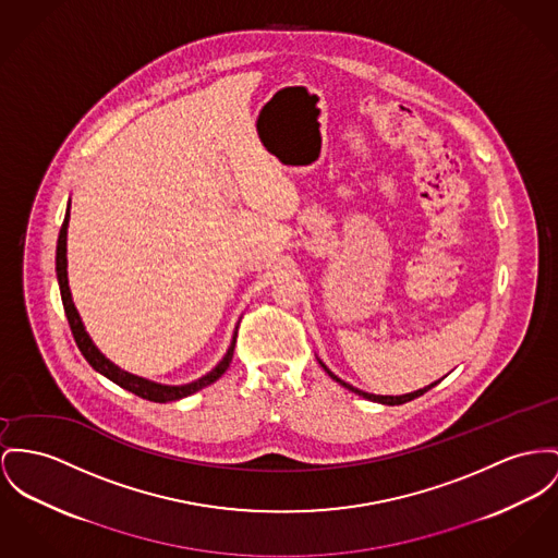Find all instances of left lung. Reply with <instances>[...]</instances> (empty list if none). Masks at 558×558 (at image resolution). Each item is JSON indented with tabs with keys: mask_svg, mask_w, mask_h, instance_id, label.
I'll return each instance as SVG.
<instances>
[{
	"mask_svg": "<svg viewBox=\"0 0 558 558\" xmlns=\"http://www.w3.org/2000/svg\"><path fill=\"white\" fill-rule=\"evenodd\" d=\"M322 364V368L328 372L332 378H335L336 383H340L342 387H347L349 391H353V393H357V396H362V398H366V400H372V402H378V404H387V407H398V404H407L410 400H414V398H418V396H423L425 391H429L432 387H436L440 380H436V383H432V385H427L425 389H418V391H412V393H407V396H374V393H366V391H360V389H355L353 385H349V383H344V380H340L338 376H336L335 372L330 371L324 362H319Z\"/></svg>",
	"mask_w": 558,
	"mask_h": 558,
	"instance_id": "1",
	"label": "left lung"
}]
</instances>
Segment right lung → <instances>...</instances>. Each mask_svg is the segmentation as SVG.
I'll list each match as a JSON object with an SVG mask.
<instances>
[{"label": "right lung", "mask_w": 558, "mask_h": 558, "mask_svg": "<svg viewBox=\"0 0 558 558\" xmlns=\"http://www.w3.org/2000/svg\"><path fill=\"white\" fill-rule=\"evenodd\" d=\"M68 223H70V205H68V211H65V220L61 226V232H59V241H57V279H59V290H61V300H63V308H65V315H68V322H70V328H72V335H74L75 344L77 349L82 351V355L86 357V362L95 368L97 372H101L104 376H108L110 380H113L116 385H120L122 389L149 400V402H158V404H165V402H173V400H182L187 398L192 393H196L198 389L216 383L223 372L228 371L230 362H232V353H234V344H236V335L232 336V342H230V349L228 353L223 355L222 362L209 372L205 374L203 378L194 380V383H187V385H160V383H151L148 378H142V376H135L131 372L120 371L116 364H112L90 340V336L86 335L84 330V324L75 311L74 300H72V292H70V283H68Z\"/></svg>", "instance_id": "right-lung-1"}]
</instances>
